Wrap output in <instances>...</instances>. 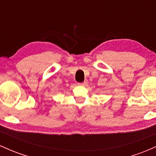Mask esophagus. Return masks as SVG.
<instances>
[{
	"label": "esophagus",
	"mask_w": 156,
	"mask_h": 156,
	"mask_svg": "<svg viewBox=\"0 0 156 156\" xmlns=\"http://www.w3.org/2000/svg\"><path fill=\"white\" fill-rule=\"evenodd\" d=\"M79 86H82V87H86L87 85V81H83V83H78Z\"/></svg>",
	"instance_id": "esophagus-1"
}]
</instances>
